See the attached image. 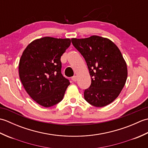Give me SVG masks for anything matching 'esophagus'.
<instances>
[{
	"instance_id": "1",
	"label": "esophagus",
	"mask_w": 148,
	"mask_h": 148,
	"mask_svg": "<svg viewBox=\"0 0 148 148\" xmlns=\"http://www.w3.org/2000/svg\"><path fill=\"white\" fill-rule=\"evenodd\" d=\"M72 80L74 81V82H76V81H77V76H74L73 77H72Z\"/></svg>"
}]
</instances>
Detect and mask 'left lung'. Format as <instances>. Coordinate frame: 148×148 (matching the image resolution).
<instances>
[{
  "label": "left lung",
  "instance_id": "left-lung-1",
  "mask_svg": "<svg viewBox=\"0 0 148 148\" xmlns=\"http://www.w3.org/2000/svg\"><path fill=\"white\" fill-rule=\"evenodd\" d=\"M84 57L91 77V85L84 92L90 104L103 107L117 98L127 78V64L121 51L111 40L93 36L71 39Z\"/></svg>",
  "mask_w": 148,
  "mask_h": 148
}]
</instances>
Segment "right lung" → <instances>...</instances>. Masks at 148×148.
Masks as SVG:
<instances>
[{
  "label": "right lung",
  "mask_w": 148,
  "mask_h": 148,
  "mask_svg": "<svg viewBox=\"0 0 148 148\" xmlns=\"http://www.w3.org/2000/svg\"><path fill=\"white\" fill-rule=\"evenodd\" d=\"M71 39L45 37L30 43L19 63V76L24 88L34 100L45 108L64 98L69 80L61 72L62 55Z\"/></svg>",
  "instance_id": "right-lung-1"
}]
</instances>
